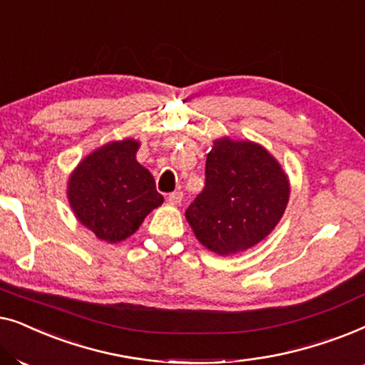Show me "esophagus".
<instances>
[{
  "label": "esophagus",
  "mask_w": 365,
  "mask_h": 365,
  "mask_svg": "<svg viewBox=\"0 0 365 365\" xmlns=\"http://www.w3.org/2000/svg\"><path fill=\"white\" fill-rule=\"evenodd\" d=\"M181 201H182V192L181 191L171 192L168 196V202L173 204V206H176V204H181Z\"/></svg>",
  "instance_id": "34e87169"
}]
</instances>
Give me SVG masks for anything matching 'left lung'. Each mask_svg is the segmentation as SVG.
Here are the masks:
<instances>
[{"mask_svg": "<svg viewBox=\"0 0 365 365\" xmlns=\"http://www.w3.org/2000/svg\"><path fill=\"white\" fill-rule=\"evenodd\" d=\"M289 179L276 158L252 141L221 138L206 159V184L186 211L197 241L232 256L267 237L289 201Z\"/></svg>", "mask_w": 365, "mask_h": 365, "instance_id": "1", "label": "left lung"}]
</instances>
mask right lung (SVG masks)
Here are the masks:
<instances>
[{
	"instance_id": "1",
	"label": "right lung",
	"mask_w": 365,
	"mask_h": 365,
	"mask_svg": "<svg viewBox=\"0 0 365 365\" xmlns=\"http://www.w3.org/2000/svg\"><path fill=\"white\" fill-rule=\"evenodd\" d=\"M139 141L123 139L98 148L78 164L68 181L74 216L109 244L133 236L164 197L153 174L136 161Z\"/></svg>"
}]
</instances>
